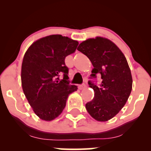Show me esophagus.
I'll return each instance as SVG.
<instances>
[{
    "instance_id": "obj_1",
    "label": "esophagus",
    "mask_w": 151,
    "mask_h": 151,
    "mask_svg": "<svg viewBox=\"0 0 151 151\" xmlns=\"http://www.w3.org/2000/svg\"><path fill=\"white\" fill-rule=\"evenodd\" d=\"M86 88V85L85 84H81V85H79V89L80 90H82V89H85Z\"/></svg>"
}]
</instances>
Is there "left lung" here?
<instances>
[{"instance_id": "obj_1", "label": "left lung", "mask_w": 151, "mask_h": 151, "mask_svg": "<svg viewBox=\"0 0 151 151\" xmlns=\"http://www.w3.org/2000/svg\"><path fill=\"white\" fill-rule=\"evenodd\" d=\"M77 50L92 63L91 77L100 74L102 79L99 86L89 81L94 97L86 104V110L95 120H110L124 106L132 90V76L125 55L115 43L103 37L83 41Z\"/></svg>"}]
</instances>
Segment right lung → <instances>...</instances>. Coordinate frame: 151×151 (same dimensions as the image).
Masks as SVG:
<instances>
[{"instance_id": "1", "label": "right lung", "mask_w": 151, "mask_h": 151, "mask_svg": "<svg viewBox=\"0 0 151 151\" xmlns=\"http://www.w3.org/2000/svg\"><path fill=\"white\" fill-rule=\"evenodd\" d=\"M79 42L61 35H51L32 43L24 55L21 83L24 94L35 114L43 121L58 117L69 95L77 86L69 84L66 57L74 53ZM63 74L60 81L58 77Z\"/></svg>"}]
</instances>
